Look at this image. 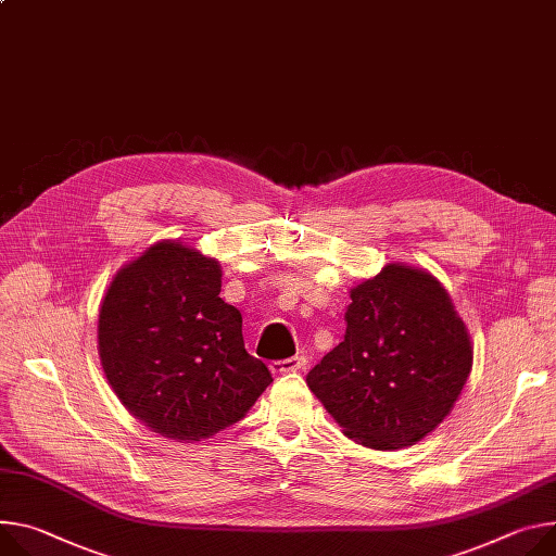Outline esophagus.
<instances>
[{
	"label": "esophagus",
	"instance_id": "1",
	"mask_svg": "<svg viewBox=\"0 0 556 556\" xmlns=\"http://www.w3.org/2000/svg\"><path fill=\"white\" fill-rule=\"evenodd\" d=\"M308 366V359L306 357H290V359H283V362H273L270 364V370L275 375H283V372H296V370H304Z\"/></svg>",
	"mask_w": 556,
	"mask_h": 556
}]
</instances>
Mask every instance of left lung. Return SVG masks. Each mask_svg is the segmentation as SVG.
Returning <instances> with one entry per match:
<instances>
[{
  "label": "left lung",
  "instance_id": "8db88e82",
  "mask_svg": "<svg viewBox=\"0 0 556 556\" xmlns=\"http://www.w3.org/2000/svg\"><path fill=\"white\" fill-rule=\"evenodd\" d=\"M350 299L343 341L306 383L348 439L372 450L415 445L470 377L468 328L439 279L406 264H386Z\"/></svg>",
  "mask_w": 556,
  "mask_h": 556
}]
</instances>
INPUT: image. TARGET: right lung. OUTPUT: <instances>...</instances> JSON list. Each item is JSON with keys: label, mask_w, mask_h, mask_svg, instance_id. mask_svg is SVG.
<instances>
[{"label": "right lung", "mask_w": 556, "mask_h": 556, "mask_svg": "<svg viewBox=\"0 0 556 556\" xmlns=\"http://www.w3.org/2000/svg\"><path fill=\"white\" fill-rule=\"evenodd\" d=\"M222 266L179 239L143 250L113 277L97 350L124 408L153 432L194 443L237 424L273 383L250 357Z\"/></svg>", "instance_id": "obj_1"}]
</instances>
